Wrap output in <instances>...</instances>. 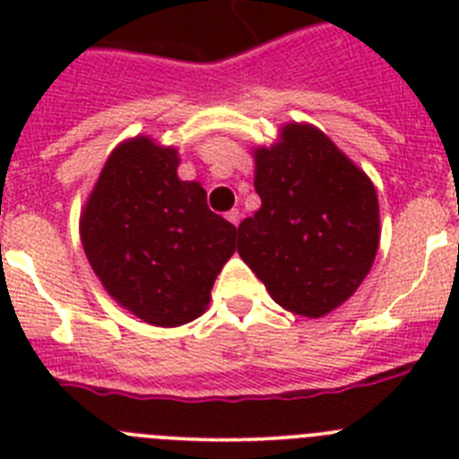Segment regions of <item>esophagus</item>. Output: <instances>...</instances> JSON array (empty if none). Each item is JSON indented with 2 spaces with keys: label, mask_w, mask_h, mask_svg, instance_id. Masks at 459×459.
<instances>
[{
  "label": "esophagus",
  "mask_w": 459,
  "mask_h": 459,
  "mask_svg": "<svg viewBox=\"0 0 459 459\" xmlns=\"http://www.w3.org/2000/svg\"><path fill=\"white\" fill-rule=\"evenodd\" d=\"M227 221L232 222L234 227H238V221H241V213H238L237 209H232V211H230V213H227Z\"/></svg>",
  "instance_id": "obj_1"
}]
</instances>
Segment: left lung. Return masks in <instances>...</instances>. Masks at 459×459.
<instances>
[{
	"instance_id": "1",
	"label": "left lung",
	"mask_w": 459,
	"mask_h": 459,
	"mask_svg": "<svg viewBox=\"0 0 459 459\" xmlns=\"http://www.w3.org/2000/svg\"><path fill=\"white\" fill-rule=\"evenodd\" d=\"M253 158L262 206L238 225V255L278 306L324 317L372 269L379 248L375 186L312 124L290 121Z\"/></svg>"
}]
</instances>
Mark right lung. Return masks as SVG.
<instances>
[{"mask_svg":"<svg viewBox=\"0 0 459 459\" xmlns=\"http://www.w3.org/2000/svg\"><path fill=\"white\" fill-rule=\"evenodd\" d=\"M179 152L149 135L112 149L80 213L93 273L124 310L152 326H181L209 307L211 287L234 255L237 227L181 181Z\"/></svg>","mask_w":459,"mask_h":459,"instance_id":"add662e5","label":"right lung"}]
</instances>
